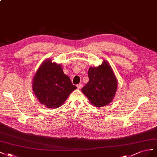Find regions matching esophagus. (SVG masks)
I'll return each instance as SVG.
<instances>
[{
    "label": "esophagus",
    "mask_w": 157,
    "mask_h": 157,
    "mask_svg": "<svg viewBox=\"0 0 157 157\" xmlns=\"http://www.w3.org/2000/svg\"><path fill=\"white\" fill-rule=\"evenodd\" d=\"M77 87L78 88V89H80L82 87V83H79L78 85H77Z\"/></svg>",
    "instance_id": "esophagus-1"
}]
</instances>
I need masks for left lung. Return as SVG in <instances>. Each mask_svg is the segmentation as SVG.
<instances>
[{"mask_svg":"<svg viewBox=\"0 0 157 157\" xmlns=\"http://www.w3.org/2000/svg\"><path fill=\"white\" fill-rule=\"evenodd\" d=\"M89 80L82 91L95 106L103 107L113 101L118 88V80L106 60L97 67H90Z\"/></svg>","mask_w":157,"mask_h":157,"instance_id":"left-lung-1","label":"left lung"}]
</instances>
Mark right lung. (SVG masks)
Masks as SVG:
<instances>
[{"mask_svg":"<svg viewBox=\"0 0 157 157\" xmlns=\"http://www.w3.org/2000/svg\"><path fill=\"white\" fill-rule=\"evenodd\" d=\"M32 89L40 103L47 108H59L77 87L74 86L62 66L49 59L44 60L33 78Z\"/></svg>","mask_w":157,"mask_h":157,"instance_id":"add662e5","label":"right lung"}]
</instances>
